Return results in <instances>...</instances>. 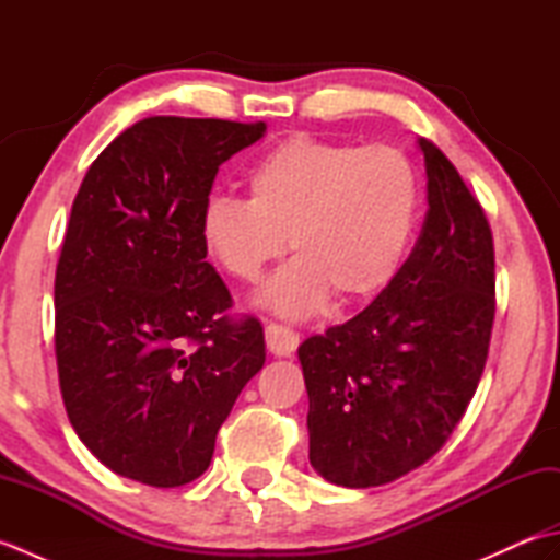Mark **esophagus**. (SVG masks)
<instances>
[{
	"mask_svg": "<svg viewBox=\"0 0 560 560\" xmlns=\"http://www.w3.org/2000/svg\"><path fill=\"white\" fill-rule=\"evenodd\" d=\"M265 339H267V349L273 355H291L301 343L299 331H293L291 327L279 325V323H269L265 327Z\"/></svg>",
	"mask_w": 560,
	"mask_h": 560,
	"instance_id": "1",
	"label": "esophagus"
}]
</instances>
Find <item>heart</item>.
Here are the masks:
<instances>
[{"label":"heart","instance_id":"heart-1","mask_svg":"<svg viewBox=\"0 0 560 560\" xmlns=\"http://www.w3.org/2000/svg\"><path fill=\"white\" fill-rule=\"evenodd\" d=\"M249 199L213 197L201 211L207 257L253 283L287 249L299 257L261 291L289 317L323 305L329 289L361 299L395 277L419 219L421 185L411 159L389 144H341L295 135L269 149L247 175Z\"/></svg>","mask_w":560,"mask_h":560}]
</instances>
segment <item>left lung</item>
Segmentation results:
<instances>
[{
	"instance_id": "8db88e82",
	"label": "left lung",
	"mask_w": 560,
	"mask_h": 560,
	"mask_svg": "<svg viewBox=\"0 0 560 560\" xmlns=\"http://www.w3.org/2000/svg\"><path fill=\"white\" fill-rule=\"evenodd\" d=\"M428 211L411 255L377 299L299 359L311 464L347 489L395 481L447 443L479 387L495 317V255L479 199L419 139Z\"/></svg>"
}]
</instances>
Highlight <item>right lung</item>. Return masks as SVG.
Returning <instances> with one entry per match:
<instances>
[{
  "label": "right lung",
  "instance_id": "1",
  "mask_svg": "<svg viewBox=\"0 0 560 560\" xmlns=\"http://www.w3.org/2000/svg\"><path fill=\"white\" fill-rule=\"evenodd\" d=\"M265 122L147 117L91 163L55 273V355L69 423L120 477L175 489L207 471L217 433L265 365L257 317L199 241L219 165Z\"/></svg>",
  "mask_w": 560,
  "mask_h": 560
}]
</instances>
